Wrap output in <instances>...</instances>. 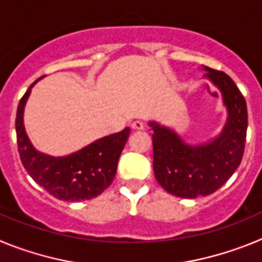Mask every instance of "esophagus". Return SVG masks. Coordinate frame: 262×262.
I'll return each mask as SVG.
<instances>
[{
    "mask_svg": "<svg viewBox=\"0 0 262 262\" xmlns=\"http://www.w3.org/2000/svg\"><path fill=\"white\" fill-rule=\"evenodd\" d=\"M131 128H133V129H143V128H144V123H143V122H140V120H135V122H133V123H131Z\"/></svg>",
    "mask_w": 262,
    "mask_h": 262,
    "instance_id": "34e87169",
    "label": "esophagus"
}]
</instances>
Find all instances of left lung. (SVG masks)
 Segmentation results:
<instances>
[{
    "instance_id": "8db88e82",
    "label": "left lung",
    "mask_w": 262,
    "mask_h": 262,
    "mask_svg": "<svg viewBox=\"0 0 262 262\" xmlns=\"http://www.w3.org/2000/svg\"><path fill=\"white\" fill-rule=\"evenodd\" d=\"M205 77L222 92L228 117L219 136L205 144L185 143L173 129L149 122L154 129V170L168 193L181 198L205 196L228 181L244 155L248 113L232 78L224 72L203 67Z\"/></svg>"
}]
</instances>
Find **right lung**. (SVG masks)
<instances>
[{
    "label": "right lung",
    "instance_id": "obj_1",
    "mask_svg": "<svg viewBox=\"0 0 262 262\" xmlns=\"http://www.w3.org/2000/svg\"><path fill=\"white\" fill-rule=\"evenodd\" d=\"M39 80L41 77L32 82L18 105L15 129L20 161L32 180L57 200L80 202L96 198L114 180L129 128L98 139L68 156H50L36 151L23 126V110Z\"/></svg>",
    "mask_w": 262,
    "mask_h": 262
}]
</instances>
